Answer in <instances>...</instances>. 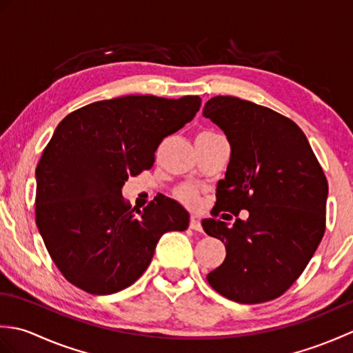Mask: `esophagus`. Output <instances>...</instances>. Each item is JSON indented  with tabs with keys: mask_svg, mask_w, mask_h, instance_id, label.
I'll use <instances>...</instances> for the list:
<instances>
[{
	"mask_svg": "<svg viewBox=\"0 0 353 353\" xmlns=\"http://www.w3.org/2000/svg\"><path fill=\"white\" fill-rule=\"evenodd\" d=\"M190 228H191L192 230H197V232L203 230V228H201V219H200V215H191Z\"/></svg>",
	"mask_w": 353,
	"mask_h": 353,
	"instance_id": "1",
	"label": "esophagus"
}]
</instances>
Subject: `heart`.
<instances>
[{
  "label": "heart",
  "instance_id": "1",
  "mask_svg": "<svg viewBox=\"0 0 353 353\" xmlns=\"http://www.w3.org/2000/svg\"><path fill=\"white\" fill-rule=\"evenodd\" d=\"M177 197L181 201H183L185 205H196L197 201V191L192 188V186H182V188L177 190Z\"/></svg>",
  "mask_w": 353,
  "mask_h": 353
}]
</instances>
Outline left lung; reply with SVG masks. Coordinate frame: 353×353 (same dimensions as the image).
Returning <instances> with one entry per match:
<instances>
[{"instance_id":"8db88e82","label":"left lung","mask_w":353,"mask_h":353,"mask_svg":"<svg viewBox=\"0 0 353 353\" xmlns=\"http://www.w3.org/2000/svg\"><path fill=\"white\" fill-rule=\"evenodd\" d=\"M203 117L230 144L211 214L249 211V219H236L232 228L215 219L201 221L209 236L226 245L223 264L206 279L238 303L273 301L302 274L323 238V168L301 127L272 109L219 95L205 104Z\"/></svg>"}]
</instances>
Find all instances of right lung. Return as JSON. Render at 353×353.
<instances>
[{
    "label": "right lung",
    "mask_w": 353,
    "mask_h": 353,
    "mask_svg": "<svg viewBox=\"0 0 353 353\" xmlns=\"http://www.w3.org/2000/svg\"><path fill=\"white\" fill-rule=\"evenodd\" d=\"M201 99L127 95L66 115L36 168V224L65 279L114 294L141 277L159 238L188 229L190 214L161 196L137 212L121 194L150 170L162 139L196 117Z\"/></svg>",
    "instance_id": "add662e5"
}]
</instances>
